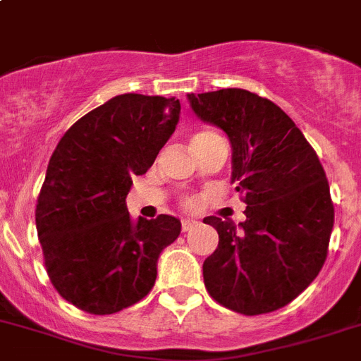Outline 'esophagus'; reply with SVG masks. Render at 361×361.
Segmentation results:
<instances>
[{
    "label": "esophagus",
    "instance_id": "obj_1",
    "mask_svg": "<svg viewBox=\"0 0 361 361\" xmlns=\"http://www.w3.org/2000/svg\"><path fill=\"white\" fill-rule=\"evenodd\" d=\"M199 223L195 221V219H183L180 221V231L183 232H188V231H192L193 227H197Z\"/></svg>",
    "mask_w": 361,
    "mask_h": 361
}]
</instances>
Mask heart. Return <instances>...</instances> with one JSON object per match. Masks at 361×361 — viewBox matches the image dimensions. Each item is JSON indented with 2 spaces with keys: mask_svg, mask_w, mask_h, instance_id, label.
Wrapping results in <instances>:
<instances>
[{
  "mask_svg": "<svg viewBox=\"0 0 361 361\" xmlns=\"http://www.w3.org/2000/svg\"><path fill=\"white\" fill-rule=\"evenodd\" d=\"M212 138H216V134L208 133V130H201V133H197L192 138V145L201 144V142H208V140H212ZM180 207H183V208H193V207H195V199L190 197V195H186V197L180 199Z\"/></svg>",
  "mask_w": 361,
  "mask_h": 361,
  "instance_id": "1",
  "label": "heart"
}]
</instances>
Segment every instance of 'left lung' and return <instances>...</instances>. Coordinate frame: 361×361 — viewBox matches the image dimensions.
Masks as SVG:
<instances>
[{
	"instance_id": "left-lung-1",
	"label": "left lung",
	"mask_w": 361,
	"mask_h": 361,
	"mask_svg": "<svg viewBox=\"0 0 361 361\" xmlns=\"http://www.w3.org/2000/svg\"><path fill=\"white\" fill-rule=\"evenodd\" d=\"M202 121L232 145V180L245 221L208 216L219 234L202 264L207 291L243 315L284 308L319 275L334 227V202L314 147L273 101L241 88L188 95Z\"/></svg>"
}]
</instances>
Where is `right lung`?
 <instances>
[{
    "mask_svg": "<svg viewBox=\"0 0 361 361\" xmlns=\"http://www.w3.org/2000/svg\"><path fill=\"white\" fill-rule=\"evenodd\" d=\"M180 103L123 94L85 114L56 144L37 199L38 240L53 288L86 314L136 305L157 281V260L180 234L160 214L133 225L127 193L178 121Z\"/></svg>",
    "mask_w": 361,
    "mask_h": 361,
    "instance_id": "obj_1",
    "label": "right lung"
}]
</instances>
